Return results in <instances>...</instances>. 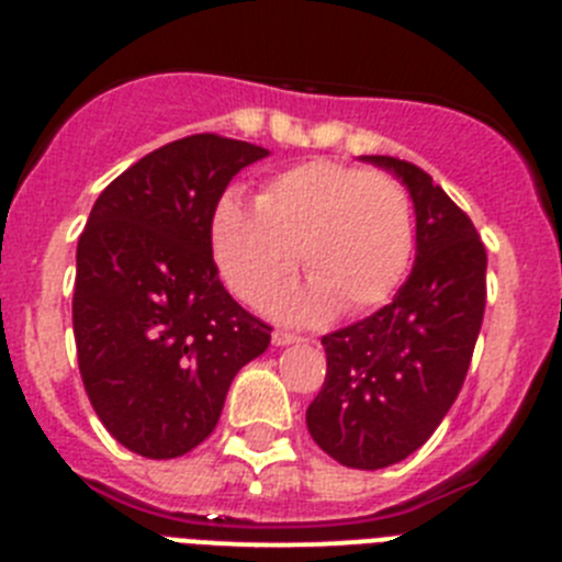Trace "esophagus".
<instances>
[{
  "label": "esophagus",
  "instance_id": "esophagus-1",
  "mask_svg": "<svg viewBox=\"0 0 562 562\" xmlns=\"http://www.w3.org/2000/svg\"><path fill=\"white\" fill-rule=\"evenodd\" d=\"M301 340H304V337L295 335V331H284V329L272 331V342H276V346H292V342H301Z\"/></svg>",
  "mask_w": 562,
  "mask_h": 562
}]
</instances>
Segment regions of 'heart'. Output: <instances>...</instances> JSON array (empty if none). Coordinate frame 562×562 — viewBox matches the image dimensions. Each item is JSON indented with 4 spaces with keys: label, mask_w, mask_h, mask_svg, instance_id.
I'll return each mask as SVG.
<instances>
[{
    "label": "heart",
    "mask_w": 562,
    "mask_h": 562,
    "mask_svg": "<svg viewBox=\"0 0 562 562\" xmlns=\"http://www.w3.org/2000/svg\"><path fill=\"white\" fill-rule=\"evenodd\" d=\"M211 247L225 284L247 304L284 286L301 252L312 284L272 297L270 310L321 317L340 304L355 315L400 290L414 256V207L389 173L310 160L276 173L256 205L222 196Z\"/></svg>",
    "instance_id": "obj_1"
}]
</instances>
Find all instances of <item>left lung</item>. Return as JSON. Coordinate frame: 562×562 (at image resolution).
Segmentation results:
<instances>
[{
	"instance_id": "1",
	"label": "left lung",
	"mask_w": 562,
	"mask_h": 562,
	"mask_svg": "<svg viewBox=\"0 0 562 562\" xmlns=\"http://www.w3.org/2000/svg\"><path fill=\"white\" fill-rule=\"evenodd\" d=\"M400 177L416 211V261L389 306L326 335V380L306 408L317 448L355 470L408 459L464 385L486 304V250L419 166L362 157Z\"/></svg>"
}]
</instances>
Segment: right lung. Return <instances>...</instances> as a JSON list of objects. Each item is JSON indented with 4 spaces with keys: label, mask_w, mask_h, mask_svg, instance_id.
<instances>
[{
    "label": "right lung",
    "mask_w": 562,
    "mask_h": 562,
    "mask_svg": "<svg viewBox=\"0 0 562 562\" xmlns=\"http://www.w3.org/2000/svg\"><path fill=\"white\" fill-rule=\"evenodd\" d=\"M267 148L220 134L173 140L109 182L78 238L72 331L83 389L132 453L177 459L220 422L233 376L270 326L238 306L213 261L227 182Z\"/></svg>",
    "instance_id": "add662e5"
}]
</instances>
